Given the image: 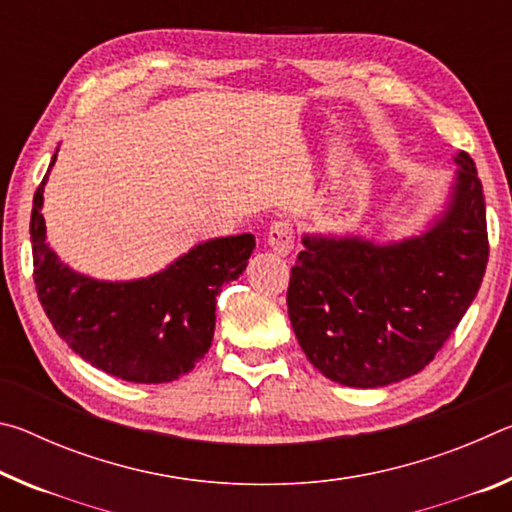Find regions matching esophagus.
<instances>
[{
  "mask_svg": "<svg viewBox=\"0 0 512 512\" xmlns=\"http://www.w3.org/2000/svg\"><path fill=\"white\" fill-rule=\"evenodd\" d=\"M268 246H271L277 255H289L293 246H296V228L289 221H275L268 228Z\"/></svg>",
  "mask_w": 512,
  "mask_h": 512,
  "instance_id": "1",
  "label": "esophagus"
}]
</instances>
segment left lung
<instances>
[{"instance_id": "obj_1", "label": "left lung", "mask_w": 512, "mask_h": 512, "mask_svg": "<svg viewBox=\"0 0 512 512\" xmlns=\"http://www.w3.org/2000/svg\"><path fill=\"white\" fill-rule=\"evenodd\" d=\"M445 214L420 237L375 246L305 237L291 268L289 318L300 348L327 379L388 386L420 372L461 323L488 264L485 198L461 151Z\"/></svg>"}]
</instances>
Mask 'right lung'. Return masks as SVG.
<instances>
[{
  "mask_svg": "<svg viewBox=\"0 0 512 512\" xmlns=\"http://www.w3.org/2000/svg\"><path fill=\"white\" fill-rule=\"evenodd\" d=\"M45 185L47 176L31 210L33 282L56 334L94 368L124 381L164 384L187 375L210 350L216 296L244 273L255 237L210 239L151 277L99 282L67 268L45 241Z\"/></svg>",
  "mask_w": 512,
  "mask_h": 512,
  "instance_id": "1",
  "label": "right lung"
}]
</instances>
